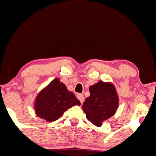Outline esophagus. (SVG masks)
Returning <instances> with one entry per match:
<instances>
[{"instance_id":"1","label":"esophagus","mask_w":156,"mask_h":156,"mask_svg":"<svg viewBox=\"0 0 156 156\" xmlns=\"http://www.w3.org/2000/svg\"><path fill=\"white\" fill-rule=\"evenodd\" d=\"M77 98H78V100L80 101L81 104H82V103H83V101H84V97H83V95H82V94H78Z\"/></svg>"}]
</instances>
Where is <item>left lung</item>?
Listing matches in <instances>:
<instances>
[{"mask_svg": "<svg viewBox=\"0 0 156 156\" xmlns=\"http://www.w3.org/2000/svg\"><path fill=\"white\" fill-rule=\"evenodd\" d=\"M89 91L90 95L85 100L82 109L89 121L100 127L104 120L115 114L118 108V96L113 84L102 81L90 86Z\"/></svg>", "mask_w": 156, "mask_h": 156, "instance_id": "8db88e82", "label": "left lung"}]
</instances>
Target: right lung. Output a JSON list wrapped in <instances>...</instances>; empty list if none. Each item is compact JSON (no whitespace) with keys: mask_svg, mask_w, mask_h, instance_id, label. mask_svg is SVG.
Here are the masks:
<instances>
[{"mask_svg":"<svg viewBox=\"0 0 156 156\" xmlns=\"http://www.w3.org/2000/svg\"><path fill=\"white\" fill-rule=\"evenodd\" d=\"M80 105L79 100L66 89V85L55 78L37 95L35 110L40 118L52 122L58 120L68 108Z\"/></svg>","mask_w":156,"mask_h":156,"instance_id":"1","label":"right lung"}]
</instances>
